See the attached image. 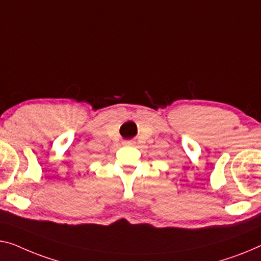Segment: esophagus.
<instances>
[{
    "instance_id": "34e87169",
    "label": "esophagus",
    "mask_w": 261,
    "mask_h": 261,
    "mask_svg": "<svg viewBox=\"0 0 261 261\" xmlns=\"http://www.w3.org/2000/svg\"><path fill=\"white\" fill-rule=\"evenodd\" d=\"M123 144H124V145H134L135 142L134 141H125Z\"/></svg>"
}]
</instances>
